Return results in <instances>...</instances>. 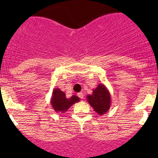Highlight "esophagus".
<instances>
[{
  "label": "esophagus",
  "mask_w": 158,
  "mask_h": 158,
  "mask_svg": "<svg viewBox=\"0 0 158 158\" xmlns=\"http://www.w3.org/2000/svg\"><path fill=\"white\" fill-rule=\"evenodd\" d=\"M77 95L79 97V98H81V99H82V98H84V95H83V93H82V92H79V93H77Z\"/></svg>",
  "instance_id": "34e87169"
}]
</instances>
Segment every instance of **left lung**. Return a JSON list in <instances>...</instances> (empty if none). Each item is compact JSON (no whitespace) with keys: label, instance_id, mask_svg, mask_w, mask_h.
I'll use <instances>...</instances> for the list:
<instances>
[{"label":"left lung","instance_id":"8db88e82","mask_svg":"<svg viewBox=\"0 0 158 158\" xmlns=\"http://www.w3.org/2000/svg\"><path fill=\"white\" fill-rule=\"evenodd\" d=\"M87 101L94 111L98 114H104L109 111L111 106V94L104 84H98L93 89L92 94L86 96Z\"/></svg>","mask_w":158,"mask_h":158}]
</instances>
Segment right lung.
<instances>
[{"instance_id": "obj_1", "label": "right lung", "mask_w": 158, "mask_h": 158, "mask_svg": "<svg viewBox=\"0 0 158 158\" xmlns=\"http://www.w3.org/2000/svg\"><path fill=\"white\" fill-rule=\"evenodd\" d=\"M80 98L76 95H72L70 98H66L64 92L60 89L56 88L53 89L52 97L50 99L51 106L56 112L61 111L65 112L75 103L79 102Z\"/></svg>"}]
</instances>
